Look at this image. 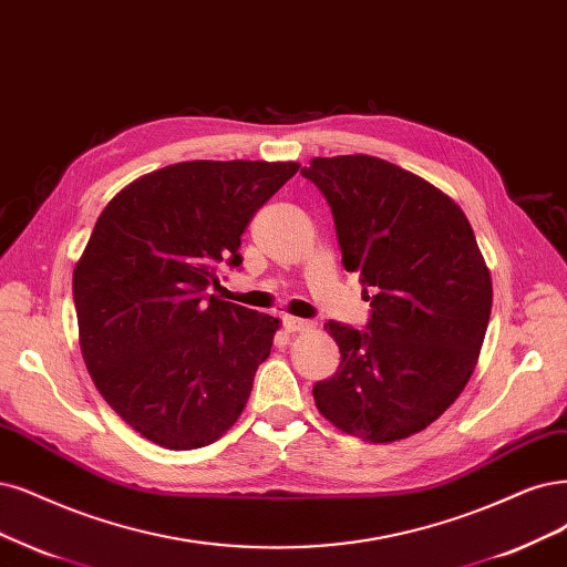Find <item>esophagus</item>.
Wrapping results in <instances>:
<instances>
[{
  "instance_id": "1",
  "label": "esophagus",
  "mask_w": 567,
  "mask_h": 567,
  "mask_svg": "<svg viewBox=\"0 0 567 567\" xmlns=\"http://www.w3.org/2000/svg\"><path fill=\"white\" fill-rule=\"evenodd\" d=\"M282 327H285L289 333H301V331L312 329V322H310V320H303V318L285 316V318H282Z\"/></svg>"
}]
</instances>
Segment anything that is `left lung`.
I'll return each mask as SVG.
<instances>
[{
  "mask_svg": "<svg viewBox=\"0 0 567 567\" xmlns=\"http://www.w3.org/2000/svg\"><path fill=\"white\" fill-rule=\"evenodd\" d=\"M301 175L331 207L346 270L371 291L367 329L329 322L341 364L312 396L341 432L400 442L465 390L484 343L493 285L460 205L383 158H312Z\"/></svg>",
  "mask_w": 567,
  "mask_h": 567,
  "instance_id": "8db88e82",
  "label": "left lung"
}]
</instances>
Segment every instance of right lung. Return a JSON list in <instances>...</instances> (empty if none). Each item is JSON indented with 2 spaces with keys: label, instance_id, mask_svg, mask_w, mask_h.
<instances>
[{
  "label": "right lung",
  "instance_id": "1",
  "mask_svg": "<svg viewBox=\"0 0 567 567\" xmlns=\"http://www.w3.org/2000/svg\"><path fill=\"white\" fill-rule=\"evenodd\" d=\"M299 163L186 161L118 192L74 266L83 362L125 423L171 451L238 421L278 318L207 295L240 236Z\"/></svg>",
  "mask_w": 567,
  "mask_h": 567
}]
</instances>
